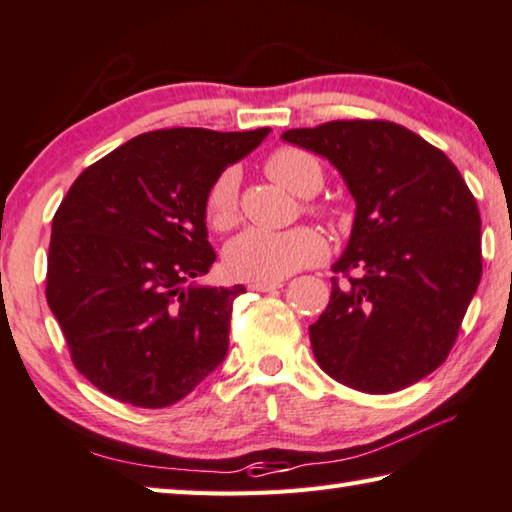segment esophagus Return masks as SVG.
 Segmentation results:
<instances>
[{"mask_svg":"<svg viewBox=\"0 0 512 512\" xmlns=\"http://www.w3.org/2000/svg\"><path fill=\"white\" fill-rule=\"evenodd\" d=\"M282 287V280H273V282H250L248 289L250 291H275Z\"/></svg>","mask_w":512,"mask_h":512,"instance_id":"1","label":"esophagus"}]
</instances>
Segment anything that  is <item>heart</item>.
Masks as SVG:
<instances>
[{
    "label": "heart",
    "instance_id": "heart-1",
    "mask_svg": "<svg viewBox=\"0 0 512 512\" xmlns=\"http://www.w3.org/2000/svg\"><path fill=\"white\" fill-rule=\"evenodd\" d=\"M268 178L298 196H311L323 187V169L314 155L282 146L264 162ZM239 216V173L225 169L216 176L205 196V219L212 230L225 232ZM327 253L318 230L298 225L289 230L248 228L225 246V266L239 280L273 282L284 280L300 268L314 266Z\"/></svg>",
    "mask_w": 512,
    "mask_h": 512
}]
</instances>
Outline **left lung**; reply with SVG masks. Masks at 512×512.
<instances>
[{
  "mask_svg": "<svg viewBox=\"0 0 512 512\" xmlns=\"http://www.w3.org/2000/svg\"><path fill=\"white\" fill-rule=\"evenodd\" d=\"M282 140L323 155L357 201L332 298L309 327L329 377L395 393L443 366L481 280V214L452 160L409 128L339 119Z\"/></svg>",
  "mask_w": 512,
  "mask_h": 512,
  "instance_id": "1",
  "label": "left lung"
}]
</instances>
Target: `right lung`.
Segmentation results:
<instances>
[{
	"label": "right lung",
	"instance_id": "1",
	"mask_svg": "<svg viewBox=\"0 0 512 512\" xmlns=\"http://www.w3.org/2000/svg\"><path fill=\"white\" fill-rule=\"evenodd\" d=\"M271 128H162L90 164L54 214L47 302L76 370L112 400L162 409L228 352L246 289L198 287L216 253L205 196Z\"/></svg>",
	"mask_w": 512,
	"mask_h": 512
}]
</instances>
